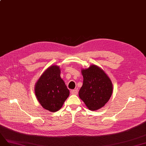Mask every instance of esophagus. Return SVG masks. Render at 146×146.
<instances>
[{"label":"esophagus","mask_w":146,"mask_h":146,"mask_svg":"<svg viewBox=\"0 0 146 146\" xmlns=\"http://www.w3.org/2000/svg\"><path fill=\"white\" fill-rule=\"evenodd\" d=\"M71 94L72 95H77L78 94V90L77 89H75V90H72L70 91Z\"/></svg>","instance_id":"esophagus-1"}]
</instances>
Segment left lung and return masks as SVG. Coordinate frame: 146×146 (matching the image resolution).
Segmentation results:
<instances>
[{
	"label": "left lung",
	"mask_w": 146,
	"mask_h": 146,
	"mask_svg": "<svg viewBox=\"0 0 146 146\" xmlns=\"http://www.w3.org/2000/svg\"><path fill=\"white\" fill-rule=\"evenodd\" d=\"M81 72L84 81L79 92L80 98L92 111L102 108L112 95L111 80L104 70L96 65L82 69Z\"/></svg>",
	"instance_id": "obj_1"
}]
</instances>
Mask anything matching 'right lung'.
Listing matches in <instances>:
<instances>
[{"label":"right lung","instance_id":"add662e5","mask_svg":"<svg viewBox=\"0 0 146 146\" xmlns=\"http://www.w3.org/2000/svg\"><path fill=\"white\" fill-rule=\"evenodd\" d=\"M60 74L59 66L49 67L39 78L35 87L37 100L42 107L51 112L61 109L69 95V90Z\"/></svg>","mask_w":146,"mask_h":146}]
</instances>
